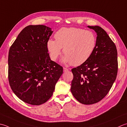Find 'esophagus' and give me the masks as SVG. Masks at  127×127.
<instances>
[{
  "instance_id": "1",
  "label": "esophagus",
  "mask_w": 127,
  "mask_h": 127,
  "mask_svg": "<svg viewBox=\"0 0 127 127\" xmlns=\"http://www.w3.org/2000/svg\"><path fill=\"white\" fill-rule=\"evenodd\" d=\"M63 71H64V72L68 71V69L66 68H65V67H64V68H63Z\"/></svg>"
}]
</instances>
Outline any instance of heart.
<instances>
[{"label": "heart", "mask_w": 127, "mask_h": 127, "mask_svg": "<svg viewBox=\"0 0 127 127\" xmlns=\"http://www.w3.org/2000/svg\"><path fill=\"white\" fill-rule=\"evenodd\" d=\"M54 38L55 40L49 39L47 42L51 59L56 60L63 48V62L74 66L88 61L96 46V36L94 32L77 27L62 28L55 33Z\"/></svg>", "instance_id": "heart-1"}]
</instances>
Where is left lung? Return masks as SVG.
Returning <instances> with one entry per match:
<instances>
[{"instance_id": "left-lung-1", "label": "left lung", "mask_w": 127, "mask_h": 127, "mask_svg": "<svg viewBox=\"0 0 127 127\" xmlns=\"http://www.w3.org/2000/svg\"><path fill=\"white\" fill-rule=\"evenodd\" d=\"M88 27L97 33L96 46L88 61L71 69L70 90L79 102L91 105L110 91L117 75L118 59L116 46L106 32L98 26Z\"/></svg>"}]
</instances>
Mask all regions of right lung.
I'll list each match as a JSON object with an SVG mask.
<instances>
[{"mask_svg":"<svg viewBox=\"0 0 127 127\" xmlns=\"http://www.w3.org/2000/svg\"><path fill=\"white\" fill-rule=\"evenodd\" d=\"M52 32L42 25L27 26L9 49L10 86L21 100L32 105H42L51 97L63 72L48 53L47 42Z\"/></svg>","mask_w":127,"mask_h":127,"instance_id":"obj_1","label":"right lung"}]
</instances>
